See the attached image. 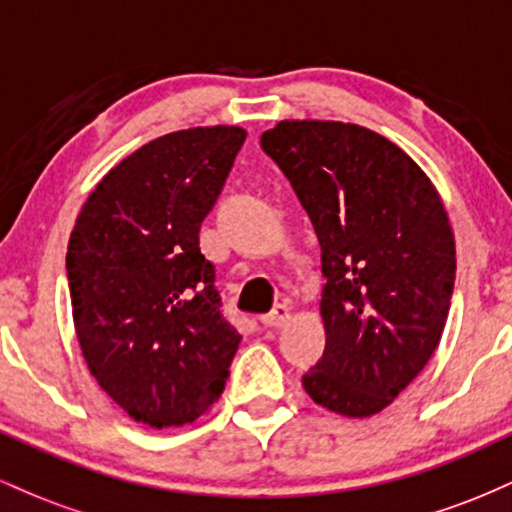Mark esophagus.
Here are the masks:
<instances>
[{"instance_id": "34e87169", "label": "esophagus", "mask_w": 512, "mask_h": 512, "mask_svg": "<svg viewBox=\"0 0 512 512\" xmlns=\"http://www.w3.org/2000/svg\"><path fill=\"white\" fill-rule=\"evenodd\" d=\"M260 320H262L264 327H284L286 322L291 320V308H289V305H284V303H276L267 315L260 317Z\"/></svg>"}]
</instances>
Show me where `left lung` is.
I'll list each match as a JSON object with an SVG mask.
<instances>
[{
  "label": "left lung",
  "instance_id": "8db88e82",
  "mask_svg": "<svg viewBox=\"0 0 512 512\" xmlns=\"http://www.w3.org/2000/svg\"><path fill=\"white\" fill-rule=\"evenodd\" d=\"M313 221L327 344L303 375L320 407L373 416L424 370L448 320L455 238L436 187L366 127L284 120L260 139Z\"/></svg>",
  "mask_w": 512,
  "mask_h": 512
}]
</instances>
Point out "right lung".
<instances>
[{
	"label": "right lung",
	"mask_w": 512,
	"mask_h": 512,
	"mask_svg": "<svg viewBox=\"0 0 512 512\" xmlns=\"http://www.w3.org/2000/svg\"><path fill=\"white\" fill-rule=\"evenodd\" d=\"M245 137L219 125L144 144L98 182L69 236V296L88 370L151 428L209 411L243 339L221 310L199 228Z\"/></svg>",
	"instance_id": "right-lung-1"
}]
</instances>
